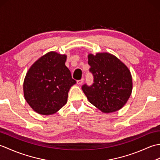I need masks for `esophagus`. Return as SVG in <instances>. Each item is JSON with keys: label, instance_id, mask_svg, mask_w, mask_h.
Masks as SVG:
<instances>
[{"label": "esophagus", "instance_id": "1", "mask_svg": "<svg viewBox=\"0 0 160 160\" xmlns=\"http://www.w3.org/2000/svg\"><path fill=\"white\" fill-rule=\"evenodd\" d=\"M84 82V78H82L81 80H77V84H79V85H80V84H82Z\"/></svg>", "mask_w": 160, "mask_h": 160}]
</instances>
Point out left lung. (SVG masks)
Returning a JSON list of instances; mask_svg holds the SVG:
<instances>
[{"mask_svg": "<svg viewBox=\"0 0 160 160\" xmlns=\"http://www.w3.org/2000/svg\"><path fill=\"white\" fill-rule=\"evenodd\" d=\"M89 71L93 83L82 87L88 100L103 113L120 110L131 96L132 82L131 71L116 56L108 53L88 55Z\"/></svg>", "mask_w": 160, "mask_h": 160, "instance_id": "left-lung-1", "label": "left lung"}]
</instances>
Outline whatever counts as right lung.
<instances>
[{"label":"right lung","instance_id":"1","mask_svg":"<svg viewBox=\"0 0 160 160\" xmlns=\"http://www.w3.org/2000/svg\"><path fill=\"white\" fill-rule=\"evenodd\" d=\"M66 60V55L48 52L28 70L23 83L24 97L36 113L52 115L66 104L70 88L76 83L65 66Z\"/></svg>","mask_w":160,"mask_h":160}]
</instances>
